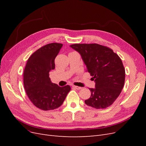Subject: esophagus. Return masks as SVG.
Listing matches in <instances>:
<instances>
[{
    "mask_svg": "<svg viewBox=\"0 0 146 146\" xmlns=\"http://www.w3.org/2000/svg\"><path fill=\"white\" fill-rule=\"evenodd\" d=\"M72 87H73L74 88H75V89H76V90H81V89H82V87L78 86H75V85H73V86H72Z\"/></svg>",
    "mask_w": 146,
    "mask_h": 146,
    "instance_id": "1",
    "label": "esophagus"
}]
</instances>
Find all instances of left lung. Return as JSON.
I'll use <instances>...</instances> for the list:
<instances>
[{
  "label": "left lung",
  "mask_w": 146,
  "mask_h": 146,
  "mask_svg": "<svg viewBox=\"0 0 146 146\" xmlns=\"http://www.w3.org/2000/svg\"><path fill=\"white\" fill-rule=\"evenodd\" d=\"M70 46L81 55L86 71L96 82L94 89L90 88L91 97L85 104L96 109L110 107L120 95L125 83V68L120 57L111 48L96 43Z\"/></svg>",
  "instance_id": "8db88e82"
}]
</instances>
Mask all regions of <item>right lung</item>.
<instances>
[{
  "label": "right lung",
  "mask_w": 146,
  "mask_h": 146,
  "mask_svg": "<svg viewBox=\"0 0 146 146\" xmlns=\"http://www.w3.org/2000/svg\"><path fill=\"white\" fill-rule=\"evenodd\" d=\"M61 43H50L32 54L24 70V86L32 104L44 111L54 110L63 104L70 87L51 82L49 72L55 69V59L62 47Z\"/></svg>",
  "instance_id": "obj_1"
}]
</instances>
